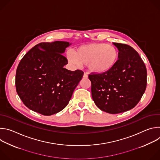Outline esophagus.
Returning a JSON list of instances; mask_svg holds the SVG:
<instances>
[{"label":"esophagus","mask_w":160,"mask_h":160,"mask_svg":"<svg viewBox=\"0 0 160 160\" xmlns=\"http://www.w3.org/2000/svg\"><path fill=\"white\" fill-rule=\"evenodd\" d=\"M83 77L85 78H87V77H88V73H83Z\"/></svg>","instance_id":"1"}]
</instances>
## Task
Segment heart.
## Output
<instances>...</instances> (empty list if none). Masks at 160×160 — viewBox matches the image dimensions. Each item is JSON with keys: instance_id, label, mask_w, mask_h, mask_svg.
Segmentation results:
<instances>
[{"instance_id": "obj_1", "label": "heart", "mask_w": 160, "mask_h": 160, "mask_svg": "<svg viewBox=\"0 0 160 160\" xmlns=\"http://www.w3.org/2000/svg\"><path fill=\"white\" fill-rule=\"evenodd\" d=\"M120 53L118 48L104 43H89L77 48L75 52L69 50L66 58L75 66L87 65L89 71L96 74H104L117 64Z\"/></svg>"}]
</instances>
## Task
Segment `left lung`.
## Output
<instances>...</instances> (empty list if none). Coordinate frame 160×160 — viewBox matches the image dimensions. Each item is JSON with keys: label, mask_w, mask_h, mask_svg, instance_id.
<instances>
[{"label": "left lung", "mask_w": 160, "mask_h": 160, "mask_svg": "<svg viewBox=\"0 0 160 160\" xmlns=\"http://www.w3.org/2000/svg\"><path fill=\"white\" fill-rule=\"evenodd\" d=\"M120 53L117 64L104 74L88 75L92 97L102 111L117 114L133 108L147 85L146 66L138 52L128 45L113 43Z\"/></svg>", "instance_id": "1"}]
</instances>
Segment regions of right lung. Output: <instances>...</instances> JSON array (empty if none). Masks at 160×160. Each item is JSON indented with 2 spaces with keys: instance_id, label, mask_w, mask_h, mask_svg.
I'll list each match as a JSON object with an SVG mask.
<instances>
[{
  "instance_id": "obj_1",
  "label": "right lung",
  "mask_w": 160,
  "mask_h": 160,
  "mask_svg": "<svg viewBox=\"0 0 160 160\" xmlns=\"http://www.w3.org/2000/svg\"><path fill=\"white\" fill-rule=\"evenodd\" d=\"M72 43L56 41L40 43L20 61L16 73V92L30 109L45 116L62 110L83 75L64 68L62 55Z\"/></svg>"
}]
</instances>
